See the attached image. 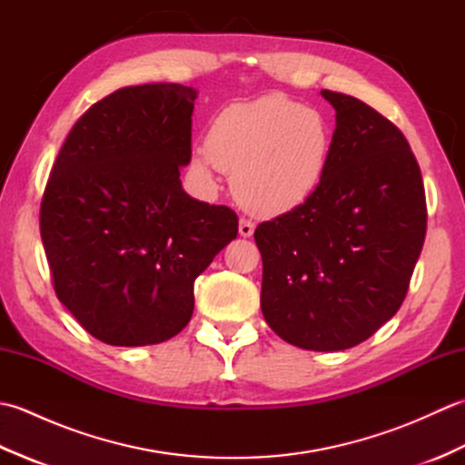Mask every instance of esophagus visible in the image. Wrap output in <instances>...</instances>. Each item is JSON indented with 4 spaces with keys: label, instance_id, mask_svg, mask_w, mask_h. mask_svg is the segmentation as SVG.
I'll return each mask as SVG.
<instances>
[{
    "label": "esophagus",
    "instance_id": "1",
    "mask_svg": "<svg viewBox=\"0 0 465 465\" xmlns=\"http://www.w3.org/2000/svg\"><path fill=\"white\" fill-rule=\"evenodd\" d=\"M255 225L250 220H240V235L242 238H252Z\"/></svg>",
    "mask_w": 465,
    "mask_h": 465
}]
</instances>
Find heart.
I'll return each mask as SVG.
<instances>
[{
	"label": "heart",
	"instance_id": "1",
	"mask_svg": "<svg viewBox=\"0 0 465 465\" xmlns=\"http://www.w3.org/2000/svg\"><path fill=\"white\" fill-rule=\"evenodd\" d=\"M333 134L322 112L268 94L233 104L215 117L192 167L205 180L232 173L238 202L260 215H282L318 192L331 157Z\"/></svg>",
	"mask_w": 465,
	"mask_h": 465
}]
</instances>
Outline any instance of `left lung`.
<instances>
[{
    "instance_id": "left-lung-1",
    "label": "left lung",
    "mask_w": 465,
    "mask_h": 465,
    "mask_svg": "<svg viewBox=\"0 0 465 465\" xmlns=\"http://www.w3.org/2000/svg\"><path fill=\"white\" fill-rule=\"evenodd\" d=\"M335 110L322 185L255 227L262 312L283 341L340 351L365 341L406 298L426 238V192L410 143L358 97L323 90Z\"/></svg>"
}]
</instances>
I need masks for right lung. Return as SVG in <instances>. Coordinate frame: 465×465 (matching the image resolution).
<instances>
[{
    "label": "right lung",
    "instance_id": "add662e5",
    "mask_svg": "<svg viewBox=\"0 0 465 465\" xmlns=\"http://www.w3.org/2000/svg\"><path fill=\"white\" fill-rule=\"evenodd\" d=\"M197 90L122 87L69 132L39 232L57 300L110 345L162 343L193 313V282L238 235V215L187 195Z\"/></svg>",
    "mask_w": 465,
    "mask_h": 465
}]
</instances>
